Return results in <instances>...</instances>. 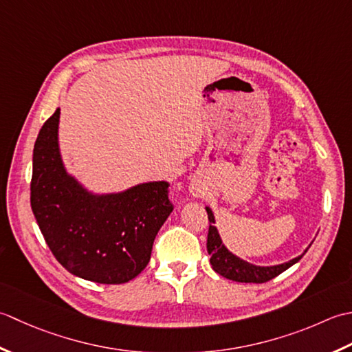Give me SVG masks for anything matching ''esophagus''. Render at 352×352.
<instances>
[{"mask_svg": "<svg viewBox=\"0 0 352 352\" xmlns=\"http://www.w3.org/2000/svg\"><path fill=\"white\" fill-rule=\"evenodd\" d=\"M191 192H192V196H196V197H202L205 195L204 190L200 188V186H195V188H191Z\"/></svg>", "mask_w": 352, "mask_h": 352, "instance_id": "1", "label": "esophagus"}]
</instances>
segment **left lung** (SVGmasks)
I'll return each mask as SVG.
<instances>
[{
  "mask_svg": "<svg viewBox=\"0 0 352 352\" xmlns=\"http://www.w3.org/2000/svg\"><path fill=\"white\" fill-rule=\"evenodd\" d=\"M208 212V220H210V228H208V240H206V250L211 256V266L217 272L219 275L225 276L228 279H232L236 283H267L270 279H274L279 274H283L284 270L292 267L293 264L298 263L302 255L293 258L289 263L278 264V266H270V267H260L254 266L245 260H240L239 256L229 252L225 248L223 243H221L220 235L217 232V228L214 226L216 220H214L212 211L210 208H206ZM307 252V250H305Z\"/></svg>",
  "mask_w": 352,
  "mask_h": 352,
  "instance_id": "left-lung-1",
  "label": "left lung"
}]
</instances>
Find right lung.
Here are the masks:
<instances>
[{"instance_id":"obj_1","label":"right lung","mask_w":352,"mask_h":352,"mask_svg":"<svg viewBox=\"0 0 352 352\" xmlns=\"http://www.w3.org/2000/svg\"><path fill=\"white\" fill-rule=\"evenodd\" d=\"M60 109L39 131L33 150L30 204L56 260L69 274L98 284H123L150 261L155 236L173 211L167 182L94 196L63 167L57 127Z\"/></svg>"}]
</instances>
